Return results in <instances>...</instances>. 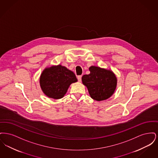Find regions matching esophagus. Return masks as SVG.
I'll return each instance as SVG.
<instances>
[{"mask_svg": "<svg viewBox=\"0 0 158 158\" xmlns=\"http://www.w3.org/2000/svg\"><path fill=\"white\" fill-rule=\"evenodd\" d=\"M81 79H82V76H77V80L79 82H81Z\"/></svg>", "mask_w": 158, "mask_h": 158, "instance_id": "esophagus-1", "label": "esophagus"}]
</instances>
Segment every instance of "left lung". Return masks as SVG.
<instances>
[{"label":"left lung","mask_w":158,"mask_h":158,"mask_svg":"<svg viewBox=\"0 0 158 158\" xmlns=\"http://www.w3.org/2000/svg\"><path fill=\"white\" fill-rule=\"evenodd\" d=\"M90 73L82 77V83L88 88L93 99L101 101L110 98L114 93L117 78L111 70L92 66L89 68Z\"/></svg>","instance_id":"8db88e82"}]
</instances>
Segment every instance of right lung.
<instances>
[{
	"label": "right lung",
	"mask_w": 158,
	"mask_h": 158,
	"mask_svg": "<svg viewBox=\"0 0 158 158\" xmlns=\"http://www.w3.org/2000/svg\"><path fill=\"white\" fill-rule=\"evenodd\" d=\"M77 81L75 73L61 64L45 68L40 77L43 93L48 98L55 99L63 98L70 85Z\"/></svg>",
	"instance_id": "add662e5"
}]
</instances>
